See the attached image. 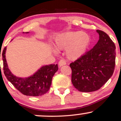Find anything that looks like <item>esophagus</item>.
Returning <instances> with one entry per match:
<instances>
[{
	"label": "esophagus",
	"mask_w": 121,
	"mask_h": 121,
	"mask_svg": "<svg viewBox=\"0 0 121 121\" xmlns=\"http://www.w3.org/2000/svg\"><path fill=\"white\" fill-rule=\"evenodd\" d=\"M66 61H65V59H61V60L59 62V67H60L66 65Z\"/></svg>",
	"instance_id": "esophagus-1"
}]
</instances>
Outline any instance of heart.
Listing matches in <instances>:
<instances>
[{
	"mask_svg": "<svg viewBox=\"0 0 121 121\" xmlns=\"http://www.w3.org/2000/svg\"><path fill=\"white\" fill-rule=\"evenodd\" d=\"M91 43L89 34L81 31L66 32L57 36L54 45L58 50L67 48L66 54L70 59H76L85 53Z\"/></svg>",
	"mask_w": 121,
	"mask_h": 121,
	"instance_id": "obj_1",
	"label": "heart"
}]
</instances>
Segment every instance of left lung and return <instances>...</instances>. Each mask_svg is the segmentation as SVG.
Instances as JSON below:
<instances>
[{
	"instance_id": "8db88e82",
	"label": "left lung",
	"mask_w": 121,
	"mask_h": 121,
	"mask_svg": "<svg viewBox=\"0 0 121 121\" xmlns=\"http://www.w3.org/2000/svg\"><path fill=\"white\" fill-rule=\"evenodd\" d=\"M99 39L93 48L70 64L72 82L81 92H92L100 89L114 72L116 46L104 31L96 30Z\"/></svg>"
}]
</instances>
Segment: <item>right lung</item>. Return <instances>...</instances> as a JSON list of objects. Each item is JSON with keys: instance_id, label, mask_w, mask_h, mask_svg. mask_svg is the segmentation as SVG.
Returning a JSON list of instances; mask_svg holds the SVG:
<instances>
[{"instance_id": "right-lung-1", "label": "right lung", "mask_w": 121, "mask_h": 121, "mask_svg": "<svg viewBox=\"0 0 121 121\" xmlns=\"http://www.w3.org/2000/svg\"><path fill=\"white\" fill-rule=\"evenodd\" d=\"M6 50L7 47H5L2 53V57L4 73L7 80L19 91L27 96H38L47 93L51 86L52 78L58 69L57 64L44 65L30 77H17L9 69L5 58Z\"/></svg>"}]
</instances>
